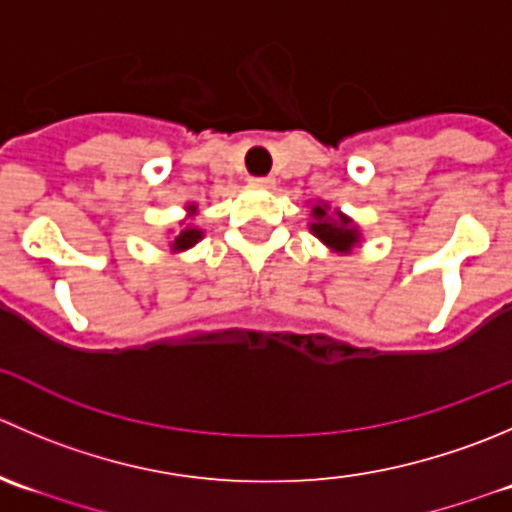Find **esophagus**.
<instances>
[{"instance_id":"obj_1","label":"esophagus","mask_w":512,"mask_h":512,"mask_svg":"<svg viewBox=\"0 0 512 512\" xmlns=\"http://www.w3.org/2000/svg\"><path fill=\"white\" fill-rule=\"evenodd\" d=\"M252 185L267 187V190H270V187H275V177H255V180H252Z\"/></svg>"}]
</instances>
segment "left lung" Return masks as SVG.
<instances>
[{"label": "left lung", "mask_w": 512, "mask_h": 512, "mask_svg": "<svg viewBox=\"0 0 512 512\" xmlns=\"http://www.w3.org/2000/svg\"><path fill=\"white\" fill-rule=\"evenodd\" d=\"M307 227L322 245L330 247L337 255H352V250L362 245L360 225L337 207L330 210V205L322 200L310 205V225Z\"/></svg>", "instance_id": "left-lung-1"}]
</instances>
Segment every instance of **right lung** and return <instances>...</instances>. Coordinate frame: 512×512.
<instances>
[{
	"mask_svg": "<svg viewBox=\"0 0 512 512\" xmlns=\"http://www.w3.org/2000/svg\"><path fill=\"white\" fill-rule=\"evenodd\" d=\"M185 210H187V217L185 220H180V230L170 232V250L172 252L190 250V247H195L197 242L205 237V230H202L200 225H195L197 215H200V207H197L195 202H190Z\"/></svg>",
	"mask_w": 512,
	"mask_h": 512,
	"instance_id": "right-lung-1",
	"label": "right lung"
}]
</instances>
